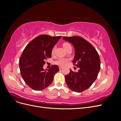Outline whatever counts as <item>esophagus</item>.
Masks as SVG:
<instances>
[{
  "instance_id": "esophagus-1",
  "label": "esophagus",
  "mask_w": 121,
  "mask_h": 121,
  "mask_svg": "<svg viewBox=\"0 0 121 121\" xmlns=\"http://www.w3.org/2000/svg\"><path fill=\"white\" fill-rule=\"evenodd\" d=\"M63 68V67H62V66H59V69H62Z\"/></svg>"
}]
</instances>
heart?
<instances>
[{"instance_id":"1","label":"heart","mask_w":121,"mask_h":121,"mask_svg":"<svg viewBox=\"0 0 121 121\" xmlns=\"http://www.w3.org/2000/svg\"><path fill=\"white\" fill-rule=\"evenodd\" d=\"M71 46V45L68 43H64L63 44V47H64L65 49L67 47H68V46ZM55 49H56V48H55V47H53L52 50V54L54 53V52ZM69 60L68 59V58H60L58 60H57L55 63H56L57 65H60V66H65V65H67Z\"/></svg>"}]
</instances>
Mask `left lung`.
<instances>
[{
    "label": "left lung",
    "instance_id": "1",
    "mask_svg": "<svg viewBox=\"0 0 121 121\" xmlns=\"http://www.w3.org/2000/svg\"><path fill=\"white\" fill-rule=\"evenodd\" d=\"M63 38L74 46L75 54L73 63L79 68L78 72L69 69V74L65 76V82L73 91L81 92L89 88L96 80L100 69L99 56L95 48L81 37Z\"/></svg>",
    "mask_w": 121,
    "mask_h": 121
}]
</instances>
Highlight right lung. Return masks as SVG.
<instances>
[{
    "instance_id": "obj_1",
    "label": "right lung",
    "mask_w": 121,
    "mask_h": 121,
    "mask_svg": "<svg viewBox=\"0 0 121 121\" xmlns=\"http://www.w3.org/2000/svg\"><path fill=\"white\" fill-rule=\"evenodd\" d=\"M61 36L40 35L28 44L19 60L21 76L27 85L32 89L40 91L48 87L54 75L59 71L57 65L44 69L47 58L52 57V50Z\"/></svg>"
}]
</instances>
